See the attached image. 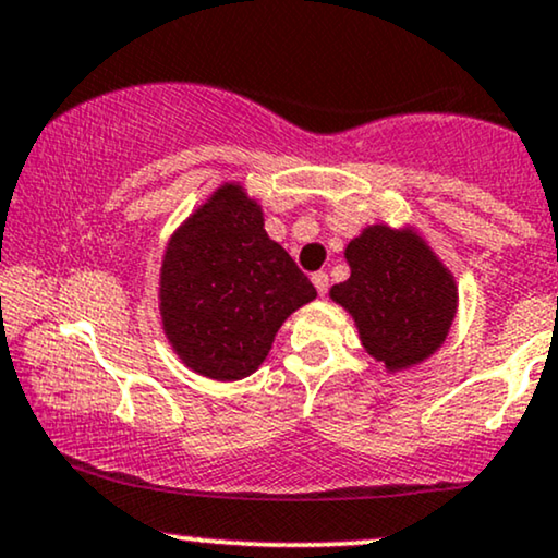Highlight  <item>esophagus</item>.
<instances>
[{
	"label": "esophagus",
	"mask_w": 558,
	"mask_h": 558,
	"mask_svg": "<svg viewBox=\"0 0 558 558\" xmlns=\"http://www.w3.org/2000/svg\"><path fill=\"white\" fill-rule=\"evenodd\" d=\"M313 284H315V289H317V294H328V289H330V279H328V274L325 271H315L313 274Z\"/></svg>",
	"instance_id": "obj_1"
}]
</instances>
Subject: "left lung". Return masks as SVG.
Returning a JSON list of instances; mask_svg holds the SVG:
<instances>
[{"label": "left lung", "mask_w": 558, "mask_h": 558, "mask_svg": "<svg viewBox=\"0 0 558 558\" xmlns=\"http://www.w3.org/2000/svg\"><path fill=\"white\" fill-rule=\"evenodd\" d=\"M351 277L330 289L356 320L361 343L389 372L421 364L446 341L456 281L412 230L366 228L345 248Z\"/></svg>", "instance_id": "1"}]
</instances>
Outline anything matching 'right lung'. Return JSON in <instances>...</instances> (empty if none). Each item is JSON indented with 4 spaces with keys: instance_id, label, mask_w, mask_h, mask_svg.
<instances>
[{
    "instance_id": "right-lung-1",
    "label": "right lung",
    "mask_w": 558,
    "mask_h": 558,
    "mask_svg": "<svg viewBox=\"0 0 558 558\" xmlns=\"http://www.w3.org/2000/svg\"><path fill=\"white\" fill-rule=\"evenodd\" d=\"M161 317L192 372L235 381L269 356L274 336L317 292L264 230L241 184H222L177 233L161 266Z\"/></svg>"
}]
</instances>
